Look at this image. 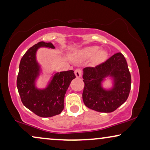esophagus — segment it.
Segmentation results:
<instances>
[{
    "instance_id": "obj_1",
    "label": "esophagus",
    "mask_w": 150,
    "mask_h": 150,
    "mask_svg": "<svg viewBox=\"0 0 150 150\" xmlns=\"http://www.w3.org/2000/svg\"><path fill=\"white\" fill-rule=\"evenodd\" d=\"M75 76L77 78H79V77H80L81 76V74H82V72L80 69H76L75 71Z\"/></svg>"
}]
</instances>
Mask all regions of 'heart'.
Returning a JSON list of instances; mask_svg holds the SVG:
<instances>
[{
  "instance_id": "1",
  "label": "heart",
  "mask_w": 150,
  "mask_h": 150,
  "mask_svg": "<svg viewBox=\"0 0 150 150\" xmlns=\"http://www.w3.org/2000/svg\"><path fill=\"white\" fill-rule=\"evenodd\" d=\"M93 57V62L95 64L100 63L105 61L107 57V52L105 50H100L99 47L96 45L85 47L75 51L71 55L73 60H84Z\"/></svg>"
}]
</instances>
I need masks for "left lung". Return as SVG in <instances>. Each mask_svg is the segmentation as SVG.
I'll return each instance as SVG.
<instances>
[{
    "label": "left lung",
    "mask_w": 150,
    "mask_h": 150,
    "mask_svg": "<svg viewBox=\"0 0 150 150\" xmlns=\"http://www.w3.org/2000/svg\"><path fill=\"white\" fill-rule=\"evenodd\" d=\"M84 88L82 98L89 109L102 113L114 111L127 99L131 89V75L122 53L113 54L96 67L83 69ZM112 81V86L105 89L102 84L106 79Z\"/></svg>",
    "instance_id": "1"
}]
</instances>
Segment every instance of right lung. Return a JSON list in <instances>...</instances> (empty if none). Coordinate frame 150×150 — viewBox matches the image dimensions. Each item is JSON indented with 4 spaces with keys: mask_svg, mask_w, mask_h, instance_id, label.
<instances>
[{
    "mask_svg": "<svg viewBox=\"0 0 150 150\" xmlns=\"http://www.w3.org/2000/svg\"><path fill=\"white\" fill-rule=\"evenodd\" d=\"M40 48H55L52 43L41 41L28 49L21 59L16 85L25 107L39 116L48 117L63 111L66 91L75 75L73 71L54 72L45 88H37L36 83L42 69L36 54Z\"/></svg>",
    "mask_w": 150,
    "mask_h": 150,
    "instance_id": "add662e5",
    "label": "right lung"
}]
</instances>
